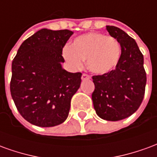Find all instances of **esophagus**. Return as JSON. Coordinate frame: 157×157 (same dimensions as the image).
Wrapping results in <instances>:
<instances>
[{
	"label": "esophagus",
	"mask_w": 157,
	"mask_h": 157,
	"mask_svg": "<svg viewBox=\"0 0 157 157\" xmlns=\"http://www.w3.org/2000/svg\"><path fill=\"white\" fill-rule=\"evenodd\" d=\"M91 78V76L89 75H87V74H86V73H83L82 75V80H89V79Z\"/></svg>",
	"instance_id": "esophagus-1"
}]
</instances>
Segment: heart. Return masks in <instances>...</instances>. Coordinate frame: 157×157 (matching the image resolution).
Masks as SVG:
<instances>
[{
	"label": "heart",
	"instance_id": "heart-1",
	"mask_svg": "<svg viewBox=\"0 0 157 157\" xmlns=\"http://www.w3.org/2000/svg\"><path fill=\"white\" fill-rule=\"evenodd\" d=\"M120 55V46L113 37L100 33H87L75 38L71 45H65L62 56L73 70L83 67L86 59L87 68L93 73L102 75L117 65Z\"/></svg>",
	"mask_w": 157,
	"mask_h": 157
}]
</instances>
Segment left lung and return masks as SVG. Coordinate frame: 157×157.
Listing matches in <instances>:
<instances>
[{"mask_svg":"<svg viewBox=\"0 0 157 157\" xmlns=\"http://www.w3.org/2000/svg\"><path fill=\"white\" fill-rule=\"evenodd\" d=\"M106 29L120 44L121 55L113 71L92 76L95 89L92 98L100 118L118 121L140 108L145 96L146 73L144 57L135 39L114 26H107Z\"/></svg>","mask_w":157,"mask_h":157,"instance_id":"8db88e82","label":"left lung"}]
</instances>
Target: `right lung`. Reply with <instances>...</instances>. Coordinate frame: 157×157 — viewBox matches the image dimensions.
Returning a JSON list of instances; mask_svg holds the SVG:
<instances>
[{"mask_svg":"<svg viewBox=\"0 0 157 157\" xmlns=\"http://www.w3.org/2000/svg\"><path fill=\"white\" fill-rule=\"evenodd\" d=\"M73 34L64 29H41L22 43L12 60L11 95L22 118L39 127H53L67 118L82 73L61 67L62 49Z\"/></svg>","mask_w":157,"mask_h":157,"instance_id":"right-lung-1","label":"right lung"}]
</instances>
